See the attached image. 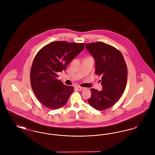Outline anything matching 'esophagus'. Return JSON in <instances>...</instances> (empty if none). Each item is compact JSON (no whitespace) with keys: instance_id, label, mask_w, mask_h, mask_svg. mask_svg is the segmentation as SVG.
<instances>
[{"instance_id":"obj_1","label":"esophagus","mask_w":155,"mask_h":155,"mask_svg":"<svg viewBox=\"0 0 155 155\" xmlns=\"http://www.w3.org/2000/svg\"><path fill=\"white\" fill-rule=\"evenodd\" d=\"M75 88L77 89V90H78V91H83V90H84L85 88H84V87H75Z\"/></svg>"}]
</instances>
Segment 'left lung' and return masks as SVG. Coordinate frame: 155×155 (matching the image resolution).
<instances>
[{
  "label": "left lung",
  "instance_id": "left-lung-1",
  "mask_svg": "<svg viewBox=\"0 0 155 155\" xmlns=\"http://www.w3.org/2000/svg\"><path fill=\"white\" fill-rule=\"evenodd\" d=\"M85 47L95 59V74L102 75V91L91 89L87 101L94 109L104 110L122 96L127 81V67L121 53L109 45L97 42L86 44Z\"/></svg>",
  "mask_w": 155,
  "mask_h": 155
}]
</instances>
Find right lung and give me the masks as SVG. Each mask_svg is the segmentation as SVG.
Here are the masks:
<instances>
[{
    "instance_id": "right-lung-1",
    "label": "right lung",
    "mask_w": 155,
    "mask_h": 155,
    "mask_svg": "<svg viewBox=\"0 0 155 155\" xmlns=\"http://www.w3.org/2000/svg\"><path fill=\"white\" fill-rule=\"evenodd\" d=\"M84 46L85 44L55 41L38 52L31 68V84L38 101L47 108L57 109L66 104L74 87L58 80L57 74L66 69Z\"/></svg>"
}]
</instances>
